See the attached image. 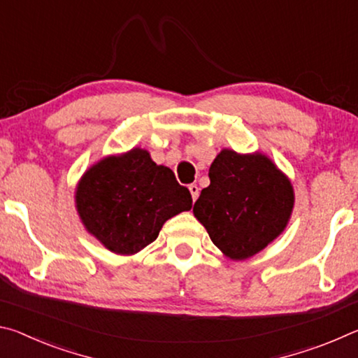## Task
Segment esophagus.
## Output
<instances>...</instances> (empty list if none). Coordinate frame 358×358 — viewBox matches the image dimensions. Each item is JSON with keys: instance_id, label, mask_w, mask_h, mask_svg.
Masks as SVG:
<instances>
[{"instance_id": "34e87169", "label": "esophagus", "mask_w": 358, "mask_h": 358, "mask_svg": "<svg viewBox=\"0 0 358 358\" xmlns=\"http://www.w3.org/2000/svg\"><path fill=\"white\" fill-rule=\"evenodd\" d=\"M189 192H191V197H192V201L196 202L197 201V197H199V186L197 185H189Z\"/></svg>"}]
</instances>
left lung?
<instances>
[{
  "label": "left lung",
  "mask_w": 358,
  "mask_h": 358,
  "mask_svg": "<svg viewBox=\"0 0 358 358\" xmlns=\"http://www.w3.org/2000/svg\"><path fill=\"white\" fill-rule=\"evenodd\" d=\"M192 213L224 256L245 260L286 229L294 208L290 180L262 153L222 150L210 166Z\"/></svg>",
  "instance_id": "obj_1"
}]
</instances>
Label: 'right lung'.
<instances>
[{"label":"right lung","instance_id":"right-lung-1","mask_svg":"<svg viewBox=\"0 0 358 358\" xmlns=\"http://www.w3.org/2000/svg\"><path fill=\"white\" fill-rule=\"evenodd\" d=\"M76 207L85 229L108 251L131 256L153 243L172 216L192 207L187 187L150 153L132 148L90 167L77 185Z\"/></svg>","mask_w":358,"mask_h":358}]
</instances>
